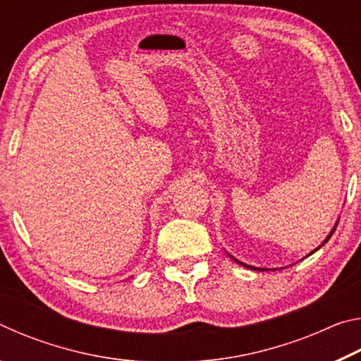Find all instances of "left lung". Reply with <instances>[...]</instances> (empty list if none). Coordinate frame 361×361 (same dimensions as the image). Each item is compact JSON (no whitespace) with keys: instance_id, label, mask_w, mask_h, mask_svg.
<instances>
[{"instance_id":"obj_1","label":"left lung","mask_w":361,"mask_h":361,"mask_svg":"<svg viewBox=\"0 0 361 361\" xmlns=\"http://www.w3.org/2000/svg\"><path fill=\"white\" fill-rule=\"evenodd\" d=\"M333 232H334V229H333ZM333 232H331V234H333ZM331 234H329V235H328V239H329V237H331ZM328 239H326L325 242H323V243H326V242H328ZM235 261H237V259H235ZM240 264H242V262H240ZM243 266H245V264H243ZM247 267H250V266H247ZM250 269H255V267H250Z\"/></svg>"}]
</instances>
